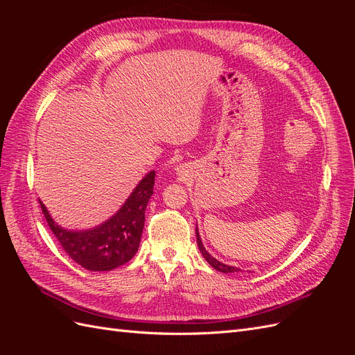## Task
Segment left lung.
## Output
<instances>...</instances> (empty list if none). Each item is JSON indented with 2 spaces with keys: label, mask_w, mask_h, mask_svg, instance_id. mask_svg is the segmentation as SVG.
I'll return each instance as SVG.
<instances>
[{
  "label": "left lung",
  "mask_w": 355,
  "mask_h": 355,
  "mask_svg": "<svg viewBox=\"0 0 355 355\" xmlns=\"http://www.w3.org/2000/svg\"><path fill=\"white\" fill-rule=\"evenodd\" d=\"M196 235H197V244H198V249H200L201 254L204 256V259H206V261L209 262V265L214 268V270L219 271V272H225V274H230V272H239V271H241V270H239V268L231 266V265H227V263H222V262H219V261L216 259V257H213V256L206 250V247L202 245V241H201V239H200V234H198V228H196Z\"/></svg>",
  "instance_id": "left-lung-1"
}]
</instances>
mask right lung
<instances>
[{
	"label": "right lung",
	"instance_id": "obj_1",
	"mask_svg": "<svg viewBox=\"0 0 355 355\" xmlns=\"http://www.w3.org/2000/svg\"><path fill=\"white\" fill-rule=\"evenodd\" d=\"M154 180L155 171H149L121 209L92 230H65L53 220L44 204L40 201L41 210L50 230L72 261L89 271H111L127 263L139 249L145 225V210L154 194Z\"/></svg>",
	"mask_w": 355,
	"mask_h": 355
}]
</instances>
